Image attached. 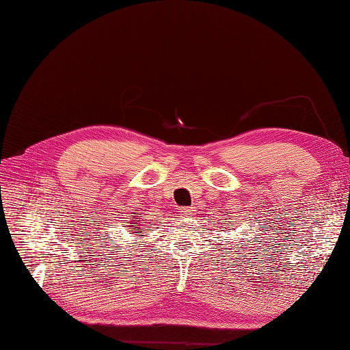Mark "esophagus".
Here are the masks:
<instances>
[{
  "label": "esophagus",
  "instance_id": "34e87169",
  "mask_svg": "<svg viewBox=\"0 0 350 350\" xmlns=\"http://www.w3.org/2000/svg\"><path fill=\"white\" fill-rule=\"evenodd\" d=\"M194 208L193 207H183L181 208V216H184V217H191V216H194Z\"/></svg>",
  "mask_w": 350,
  "mask_h": 350
}]
</instances>
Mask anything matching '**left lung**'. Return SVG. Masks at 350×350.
<instances>
[{
  "label": "left lung",
  "instance_id": "1",
  "mask_svg": "<svg viewBox=\"0 0 350 350\" xmlns=\"http://www.w3.org/2000/svg\"><path fill=\"white\" fill-rule=\"evenodd\" d=\"M229 230H230V229H229Z\"/></svg>",
  "mask_w": 350,
  "mask_h": 350
}]
</instances>
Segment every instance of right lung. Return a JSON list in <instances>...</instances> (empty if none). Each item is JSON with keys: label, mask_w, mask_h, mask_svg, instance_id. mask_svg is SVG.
<instances>
[{"label": "right lung", "mask_w": 350, "mask_h": 350, "mask_svg": "<svg viewBox=\"0 0 350 350\" xmlns=\"http://www.w3.org/2000/svg\"><path fill=\"white\" fill-rule=\"evenodd\" d=\"M131 215H135V216H130V217H129L130 220H125V224H129V225H126V228L130 229L131 234H134L135 237H144V235H149V234H144V235H142V234H143V229H142L140 226L143 225V220H135V219H139V217H140V216H137L139 213H131Z\"/></svg>", "instance_id": "right-lung-1"}]
</instances>
